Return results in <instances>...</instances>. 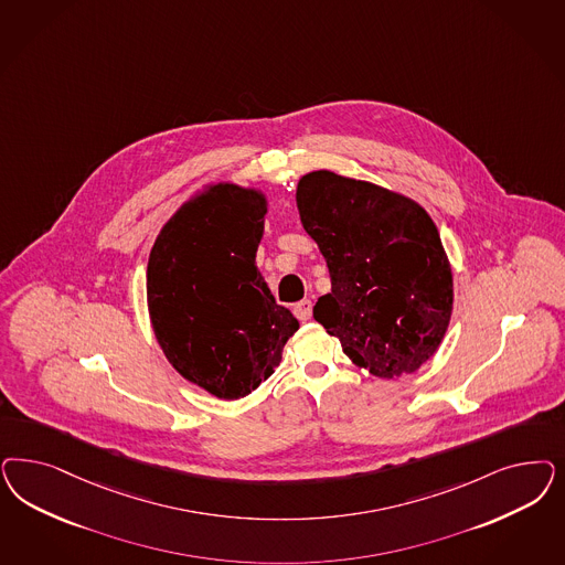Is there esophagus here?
Returning <instances> with one entry per match:
<instances>
[{"mask_svg":"<svg viewBox=\"0 0 565 565\" xmlns=\"http://www.w3.org/2000/svg\"><path fill=\"white\" fill-rule=\"evenodd\" d=\"M292 311H295V316L301 320V322H306V320H310L311 318V301L310 299H303V301H299V303H295L292 306Z\"/></svg>","mask_w":565,"mask_h":565,"instance_id":"34e87169","label":"esophagus"}]
</instances>
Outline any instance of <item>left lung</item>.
Masks as SVG:
<instances>
[{"label":"left lung","instance_id":"obj_1","mask_svg":"<svg viewBox=\"0 0 565 565\" xmlns=\"http://www.w3.org/2000/svg\"><path fill=\"white\" fill-rule=\"evenodd\" d=\"M297 207L332 285L313 306L316 322L379 379L416 372L435 355L454 306L433 218L416 201L328 170L299 181Z\"/></svg>","mask_w":565,"mask_h":565}]
</instances>
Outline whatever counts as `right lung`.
Instances as JSON below:
<instances>
[{"label": "right lung", "mask_w": 565, "mask_h": 565, "mask_svg": "<svg viewBox=\"0 0 565 565\" xmlns=\"http://www.w3.org/2000/svg\"><path fill=\"white\" fill-rule=\"evenodd\" d=\"M266 200L218 184L168 220L147 264V303L168 362L220 399L249 395L299 328L255 266Z\"/></svg>", "instance_id": "obj_1"}]
</instances>
